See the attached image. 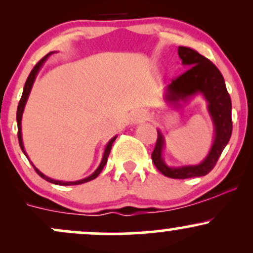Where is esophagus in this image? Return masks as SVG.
<instances>
[{"mask_svg":"<svg viewBox=\"0 0 253 253\" xmlns=\"http://www.w3.org/2000/svg\"><path fill=\"white\" fill-rule=\"evenodd\" d=\"M147 119H149V113L146 112V110L141 109V110H136L132 114V117H130V121H132L133 124H140V123H144V121H146Z\"/></svg>","mask_w":253,"mask_h":253,"instance_id":"34e87169","label":"esophagus"}]
</instances>
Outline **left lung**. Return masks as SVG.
Instances as JSON below:
<instances>
[{
    "instance_id": "left-lung-1",
    "label": "left lung",
    "mask_w": 253,
    "mask_h": 253,
    "mask_svg": "<svg viewBox=\"0 0 253 253\" xmlns=\"http://www.w3.org/2000/svg\"><path fill=\"white\" fill-rule=\"evenodd\" d=\"M178 56L183 65L188 66V70L167 86L165 100L177 106L179 101H188L197 94H202L208 102L207 108L215 129L214 143L202 163L170 168L162 157L165 143L163 134L158 129V138L151 157L157 169L164 176L185 179L207 175L215 167L232 134V102L221 72L210 59L184 46L178 47Z\"/></svg>"
}]
</instances>
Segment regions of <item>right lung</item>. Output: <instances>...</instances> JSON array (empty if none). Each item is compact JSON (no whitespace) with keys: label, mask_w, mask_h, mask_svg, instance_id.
I'll list each match as a JSON object with an SVG mask.
<instances>
[{"label":"right lung","mask_w":253,"mask_h":253,"mask_svg":"<svg viewBox=\"0 0 253 253\" xmlns=\"http://www.w3.org/2000/svg\"><path fill=\"white\" fill-rule=\"evenodd\" d=\"M50 54H52V52H50V53H48V54H46V56L43 57L42 59L40 60V62L38 63L36 66H34L33 70L31 71L30 76H28L27 81H26V83H25L24 91H22L21 100H20L19 106H17V112H16V121H17V139H19V144H20V147H21L22 152L25 153V156L27 157V158H28V156H27V153H26V151H25L24 143H22V133H21V119H22V113H24V109H25L26 102H27V98H28V96H30L31 89H32V86H33L34 80H36V77H37L38 72H39L40 68H42V64L46 62V59H47V58H48V56H50ZM115 139H117V135L113 136V138L110 139V140L108 141V144H107L106 149H104L103 157H102V161H101V163H100V165H98L97 169L95 170V172H94V173H91V175L86 177V178L80 179V181H75V182H63V181H57V179L50 178V177L45 176V175H43L42 172H40V171L38 170L37 168L34 167L33 164H32V163H31V164L33 165L34 170L37 171L38 175H39L40 177H42V178L46 179V181H47V182L53 183V184H58V185H76V184H82V183L89 182V181H91V179L96 178V177H97L98 175H100V172H101V171H102V169L104 168V165H106V163H107V159H108V156H109V153H110V150H112V145H113V143H114V141H115ZM28 161H30V159H28Z\"/></svg>","instance_id":"1"}]
</instances>
